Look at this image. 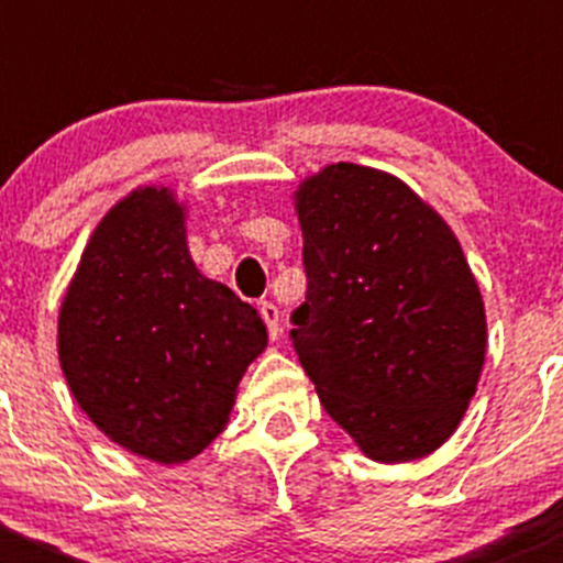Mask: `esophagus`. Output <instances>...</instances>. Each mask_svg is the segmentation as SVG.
<instances>
[{
	"mask_svg": "<svg viewBox=\"0 0 563 563\" xmlns=\"http://www.w3.org/2000/svg\"><path fill=\"white\" fill-rule=\"evenodd\" d=\"M261 318H264L269 340L280 338V310H277L272 302H261Z\"/></svg>",
	"mask_w": 563,
	"mask_h": 563,
	"instance_id": "esophagus-1",
	"label": "esophagus"
}]
</instances>
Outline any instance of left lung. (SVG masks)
<instances>
[{
  "mask_svg": "<svg viewBox=\"0 0 563 563\" xmlns=\"http://www.w3.org/2000/svg\"><path fill=\"white\" fill-rule=\"evenodd\" d=\"M305 302L294 351L367 457L402 463L455 433L485 362V305L450 225L395 176L338 163L297 192Z\"/></svg>",
  "mask_w": 563,
  "mask_h": 563,
  "instance_id": "obj_1",
  "label": "left lung"
}]
</instances>
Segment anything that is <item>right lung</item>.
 Listing matches in <instances>:
<instances>
[{"label": "right lung", "mask_w": 563, "mask_h": 563, "mask_svg": "<svg viewBox=\"0 0 563 563\" xmlns=\"http://www.w3.org/2000/svg\"><path fill=\"white\" fill-rule=\"evenodd\" d=\"M264 345L258 310L196 269L166 187L135 190L106 214L59 313V362L78 406L157 463H185L218 439Z\"/></svg>", "instance_id": "right-lung-1"}]
</instances>
